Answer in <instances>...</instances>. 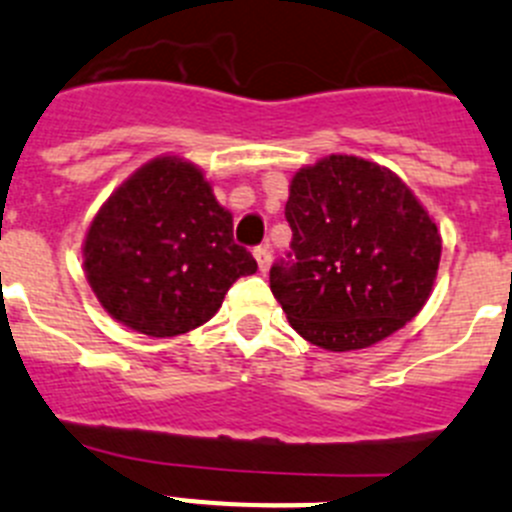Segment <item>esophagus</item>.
Instances as JSON below:
<instances>
[{
    "label": "esophagus",
    "mask_w": 512,
    "mask_h": 512,
    "mask_svg": "<svg viewBox=\"0 0 512 512\" xmlns=\"http://www.w3.org/2000/svg\"><path fill=\"white\" fill-rule=\"evenodd\" d=\"M255 260H257V267H260V273H265L267 267H270V262H273V252H270V247L267 245L255 247Z\"/></svg>",
    "instance_id": "obj_1"
}]
</instances>
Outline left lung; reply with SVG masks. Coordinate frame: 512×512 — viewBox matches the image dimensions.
I'll return each mask as SVG.
<instances>
[{
  "label": "left lung",
  "instance_id": "1",
  "mask_svg": "<svg viewBox=\"0 0 512 512\" xmlns=\"http://www.w3.org/2000/svg\"><path fill=\"white\" fill-rule=\"evenodd\" d=\"M285 219L293 242L270 267V290L290 326L316 347H372L428 301L439 229L390 170L329 155L293 176Z\"/></svg>",
  "mask_w": 512,
  "mask_h": 512
}]
</instances>
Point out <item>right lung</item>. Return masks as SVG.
<instances>
[{"label": "right lung", "mask_w": 512, "mask_h": 512, "mask_svg": "<svg viewBox=\"0 0 512 512\" xmlns=\"http://www.w3.org/2000/svg\"><path fill=\"white\" fill-rule=\"evenodd\" d=\"M86 278L112 319L147 336L209 321L257 262L234 242L232 214L199 168L178 158L142 165L91 222Z\"/></svg>", "instance_id": "right-lung-1"}]
</instances>
